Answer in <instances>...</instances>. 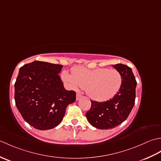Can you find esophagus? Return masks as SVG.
I'll return each mask as SVG.
<instances>
[{
	"mask_svg": "<svg viewBox=\"0 0 161 161\" xmlns=\"http://www.w3.org/2000/svg\"><path fill=\"white\" fill-rule=\"evenodd\" d=\"M81 97V95L80 93H77V95H76V100H80V98Z\"/></svg>",
	"mask_w": 161,
	"mask_h": 161,
	"instance_id": "34e87169",
	"label": "esophagus"
}]
</instances>
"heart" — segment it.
Wrapping results in <instances>:
<instances>
[{"mask_svg":"<svg viewBox=\"0 0 161 161\" xmlns=\"http://www.w3.org/2000/svg\"><path fill=\"white\" fill-rule=\"evenodd\" d=\"M63 80L73 89L85 88L88 96L97 101H106L114 97L121 87L122 78L117 70L107 68L88 69L82 66L71 68L61 74Z\"/></svg>","mask_w":161,"mask_h":161,"instance_id":"obj_1","label":"heart"}]
</instances>
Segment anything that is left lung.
Returning <instances> with one entry per match:
<instances>
[{
    "instance_id": "left-lung-1",
    "label": "left lung",
    "mask_w": 161,
    "mask_h": 161,
    "mask_svg": "<svg viewBox=\"0 0 161 161\" xmlns=\"http://www.w3.org/2000/svg\"><path fill=\"white\" fill-rule=\"evenodd\" d=\"M114 67L121 74L122 82L115 96L106 102H91L86 116L92 126L99 129L114 128L128 118L135 104L136 80L131 68L118 64Z\"/></svg>"
}]
</instances>
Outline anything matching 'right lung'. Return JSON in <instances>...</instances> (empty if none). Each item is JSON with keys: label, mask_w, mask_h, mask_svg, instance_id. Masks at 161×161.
Returning a JSON list of instances; mask_svg holds the SVG:
<instances>
[{"label": "right lung", "mask_w": 161, "mask_h": 161, "mask_svg": "<svg viewBox=\"0 0 161 161\" xmlns=\"http://www.w3.org/2000/svg\"><path fill=\"white\" fill-rule=\"evenodd\" d=\"M62 68L39 61L20 68L14 84L15 103L24 120L34 128H54L76 100V93L64 87L59 75Z\"/></svg>", "instance_id": "add662e5"}]
</instances>
